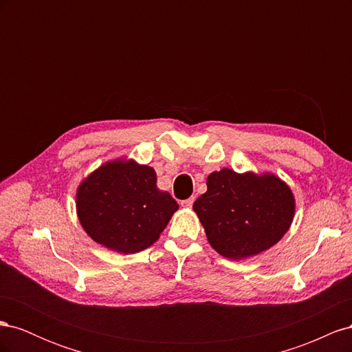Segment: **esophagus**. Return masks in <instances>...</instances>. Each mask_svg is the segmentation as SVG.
I'll use <instances>...</instances> for the list:
<instances>
[{
  "instance_id": "1",
  "label": "esophagus",
  "mask_w": 352,
  "mask_h": 352,
  "mask_svg": "<svg viewBox=\"0 0 352 352\" xmlns=\"http://www.w3.org/2000/svg\"><path fill=\"white\" fill-rule=\"evenodd\" d=\"M192 204H194V198H188V199L180 201V206L185 207V208H190V207H192Z\"/></svg>"
}]
</instances>
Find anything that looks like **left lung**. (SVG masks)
Returning a JSON list of instances; mask_svg holds the SVG:
<instances>
[{"mask_svg": "<svg viewBox=\"0 0 352 352\" xmlns=\"http://www.w3.org/2000/svg\"><path fill=\"white\" fill-rule=\"evenodd\" d=\"M194 211L210 245L229 260H243L278 243L291 228L295 198L273 173L221 168L207 177V192Z\"/></svg>", "mask_w": 352, "mask_h": 352, "instance_id": "obj_1", "label": "left lung"}]
</instances>
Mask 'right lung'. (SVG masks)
<instances>
[{
    "label": "right lung",
    "mask_w": 352,
    "mask_h": 352,
    "mask_svg": "<svg viewBox=\"0 0 352 352\" xmlns=\"http://www.w3.org/2000/svg\"><path fill=\"white\" fill-rule=\"evenodd\" d=\"M177 208L172 195L157 188L155 170L135 160L104 163L82 180L76 192L83 230L120 254L151 247Z\"/></svg>",
    "instance_id": "add662e5"
}]
</instances>
